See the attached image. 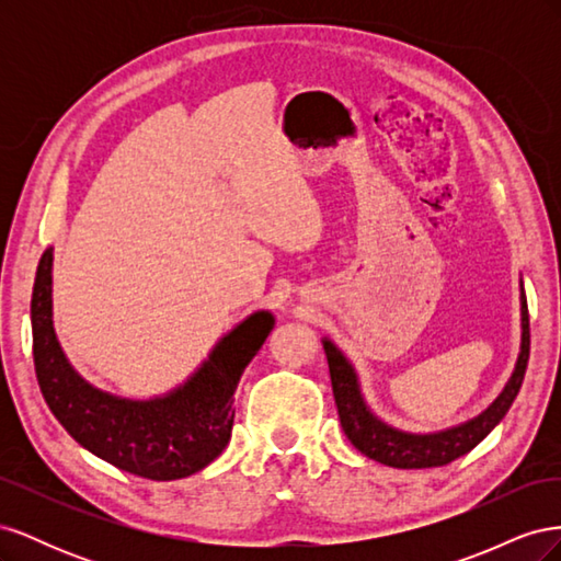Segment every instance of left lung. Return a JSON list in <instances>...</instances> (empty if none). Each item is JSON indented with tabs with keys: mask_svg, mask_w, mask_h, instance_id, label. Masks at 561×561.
<instances>
[{
	"mask_svg": "<svg viewBox=\"0 0 561 561\" xmlns=\"http://www.w3.org/2000/svg\"><path fill=\"white\" fill-rule=\"evenodd\" d=\"M519 304H522V344L513 377L507 379L501 396L491 402L486 410L466 423H458L454 428L437 431V433H407L400 428L388 426L375 412L369 410L358 375L346 355L339 351L330 339H322V348L328 355L332 393L336 402L339 421L351 445L360 454L375 458V461L390 468H437L447 466L454 458L468 454L472 447H478L482 439L499 426V421L511 410L513 400L519 393L524 381L526 363H529V309H526L524 285L519 283Z\"/></svg>",
	"mask_w": 561,
	"mask_h": 561,
	"instance_id": "left-lung-1",
	"label": "left lung"
}]
</instances>
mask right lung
Instances as JSON below:
<instances>
[{"mask_svg": "<svg viewBox=\"0 0 561 561\" xmlns=\"http://www.w3.org/2000/svg\"><path fill=\"white\" fill-rule=\"evenodd\" d=\"M50 266L54 248L42 254L32 290V353L42 396L60 426L83 449L147 480L190 478L213 463L229 445L236 386L274 330V316H248L165 396L130 400L95 388L65 358L54 330Z\"/></svg>", "mask_w": 561, "mask_h": 561, "instance_id": "1", "label": "right lung"}]
</instances>
